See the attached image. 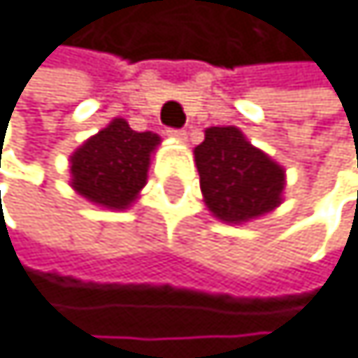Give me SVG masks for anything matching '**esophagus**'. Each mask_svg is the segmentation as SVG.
<instances>
[{"instance_id":"obj_1","label":"esophagus","mask_w":358,"mask_h":358,"mask_svg":"<svg viewBox=\"0 0 358 358\" xmlns=\"http://www.w3.org/2000/svg\"><path fill=\"white\" fill-rule=\"evenodd\" d=\"M166 136H171V138L178 140V142H185V140H187V134H185L182 129H169V131H166Z\"/></svg>"}]
</instances>
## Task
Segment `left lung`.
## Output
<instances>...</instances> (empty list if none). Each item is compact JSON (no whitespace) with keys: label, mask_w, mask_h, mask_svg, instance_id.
Returning a JSON list of instances; mask_svg holds the SVG:
<instances>
[{"label":"left lung","mask_w":358,"mask_h":358,"mask_svg":"<svg viewBox=\"0 0 358 358\" xmlns=\"http://www.w3.org/2000/svg\"><path fill=\"white\" fill-rule=\"evenodd\" d=\"M200 192L211 216L227 224L256 220L283 203L285 169L238 127H209L194 149Z\"/></svg>","instance_id":"obj_1"}]
</instances>
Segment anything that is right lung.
I'll list each match as a JSON object with an SVG mask.
<instances>
[{
  "label": "right lung",
  "instance_id": "obj_1",
  "mask_svg": "<svg viewBox=\"0 0 358 358\" xmlns=\"http://www.w3.org/2000/svg\"><path fill=\"white\" fill-rule=\"evenodd\" d=\"M158 144V134H138L124 117H113L71 153L69 185L97 207L129 209L147 185L149 164Z\"/></svg>",
  "mask_w": 358,
  "mask_h": 358
}]
</instances>
